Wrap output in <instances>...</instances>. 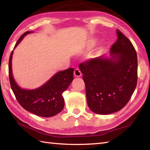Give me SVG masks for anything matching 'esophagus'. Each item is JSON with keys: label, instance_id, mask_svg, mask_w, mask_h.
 Returning a JSON list of instances; mask_svg holds the SVG:
<instances>
[{"label": "esophagus", "instance_id": "34e87169", "mask_svg": "<svg viewBox=\"0 0 150 150\" xmlns=\"http://www.w3.org/2000/svg\"><path fill=\"white\" fill-rule=\"evenodd\" d=\"M81 75H82V73H81V71L79 70V69H78V68H76L74 71V75L75 77H81Z\"/></svg>", "mask_w": 150, "mask_h": 150}]
</instances>
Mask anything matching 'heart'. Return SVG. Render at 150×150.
Segmentation results:
<instances>
[{"instance_id":"1","label":"heart","mask_w":150,"mask_h":150,"mask_svg":"<svg viewBox=\"0 0 150 150\" xmlns=\"http://www.w3.org/2000/svg\"><path fill=\"white\" fill-rule=\"evenodd\" d=\"M97 42H98V40L96 38L91 39L87 44V47L88 48V49H91V48H93L96 44Z\"/></svg>"}]
</instances>
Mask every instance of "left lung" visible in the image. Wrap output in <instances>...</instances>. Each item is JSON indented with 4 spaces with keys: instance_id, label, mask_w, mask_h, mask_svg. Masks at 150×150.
Listing matches in <instances>:
<instances>
[{
    "instance_id": "obj_1",
    "label": "left lung",
    "mask_w": 150,
    "mask_h": 150,
    "mask_svg": "<svg viewBox=\"0 0 150 150\" xmlns=\"http://www.w3.org/2000/svg\"><path fill=\"white\" fill-rule=\"evenodd\" d=\"M118 39L110 58L102 56L80 63L88 107L98 115H109L126 106L136 87L138 59L132 42L116 30Z\"/></svg>"
}]
</instances>
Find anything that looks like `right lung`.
<instances>
[{
    "label": "right lung",
    "mask_w": 150,
    "mask_h": 150,
    "mask_svg": "<svg viewBox=\"0 0 150 150\" xmlns=\"http://www.w3.org/2000/svg\"><path fill=\"white\" fill-rule=\"evenodd\" d=\"M32 32L24 33L18 40L14 48L22 41L25 35ZM12 51L9 58L8 74L10 83L18 102L25 110L42 117H51L59 113L64 107L63 93L67 89L73 79V68L57 72L44 85L33 90L20 88L12 76Z\"/></svg>",
    "instance_id": "obj_1"
}]
</instances>
